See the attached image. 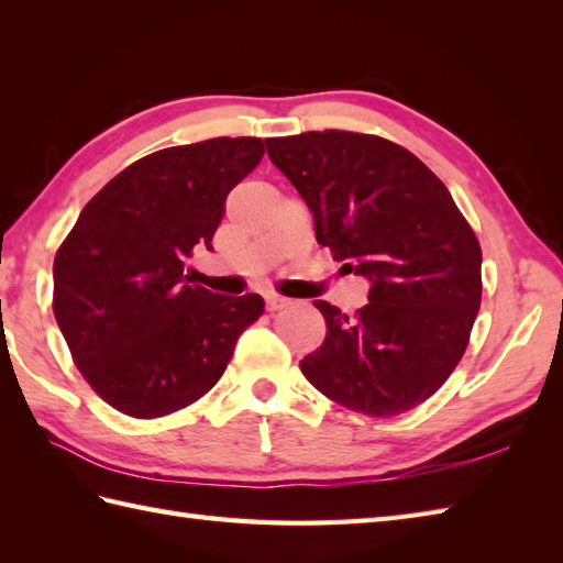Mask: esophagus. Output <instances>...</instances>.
<instances>
[{"label": "esophagus", "instance_id": "esophagus-1", "mask_svg": "<svg viewBox=\"0 0 563 563\" xmlns=\"http://www.w3.org/2000/svg\"><path fill=\"white\" fill-rule=\"evenodd\" d=\"M285 305H288V300L280 295H266V309L268 312H278V309H283Z\"/></svg>", "mask_w": 563, "mask_h": 563}]
</instances>
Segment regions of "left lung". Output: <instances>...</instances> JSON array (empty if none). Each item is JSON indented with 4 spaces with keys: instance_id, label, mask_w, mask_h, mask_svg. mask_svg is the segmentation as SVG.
Returning <instances> with one entry per match:
<instances>
[{
    "instance_id": "obj_1",
    "label": "left lung",
    "mask_w": 563,
    "mask_h": 563,
    "mask_svg": "<svg viewBox=\"0 0 563 563\" xmlns=\"http://www.w3.org/2000/svg\"><path fill=\"white\" fill-rule=\"evenodd\" d=\"M268 157L314 214L343 268L369 280L353 317L327 300L302 375L345 409L391 418L457 367L482 305V246L445 184L401 145L349 130L268 137Z\"/></svg>"
}]
</instances>
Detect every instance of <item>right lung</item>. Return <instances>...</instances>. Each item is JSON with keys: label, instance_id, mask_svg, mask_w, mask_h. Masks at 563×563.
I'll return each instance as SVG.
<instances>
[{"label": "right lung", "instance_id": "add662e5", "mask_svg": "<svg viewBox=\"0 0 563 563\" xmlns=\"http://www.w3.org/2000/svg\"><path fill=\"white\" fill-rule=\"evenodd\" d=\"M261 157L258 137L152 152L111 178L59 244L57 327L84 379L115 411L159 418L198 401L263 314L258 295H214L184 275Z\"/></svg>", "mask_w": 563, "mask_h": 563}]
</instances>
